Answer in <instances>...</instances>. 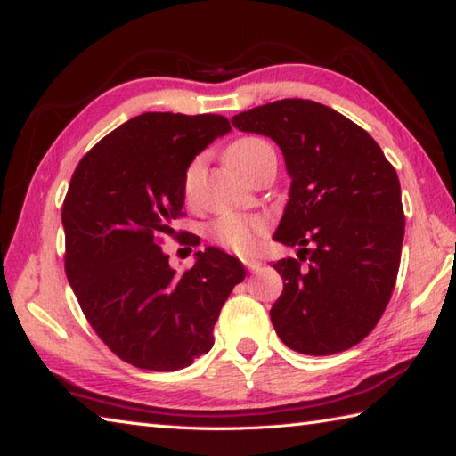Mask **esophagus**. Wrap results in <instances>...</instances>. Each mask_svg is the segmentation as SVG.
<instances>
[{"label": "esophagus", "mask_w": 456, "mask_h": 456, "mask_svg": "<svg viewBox=\"0 0 456 456\" xmlns=\"http://www.w3.org/2000/svg\"><path fill=\"white\" fill-rule=\"evenodd\" d=\"M244 265L250 272H254V270H260V265H262V262L260 260H256V257H244Z\"/></svg>", "instance_id": "34e87169"}]
</instances>
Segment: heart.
<instances>
[{
    "label": "heart",
    "mask_w": 456,
    "mask_h": 456,
    "mask_svg": "<svg viewBox=\"0 0 456 456\" xmlns=\"http://www.w3.org/2000/svg\"><path fill=\"white\" fill-rule=\"evenodd\" d=\"M264 149H270V147L262 139H254V136L240 139L228 147L226 162L232 168H234L238 165H242V162H246L248 159L256 157V154ZM200 167H202L200 159H196L191 162V167L186 168V175H184V192L186 194L192 192L194 180L200 175ZM262 228H264L262 220L244 216V214L226 212L212 222L210 234L220 246L230 248V250H234V252H248L254 246L256 234L257 232H262Z\"/></svg>",
    "instance_id": "b5f03b06"
}]
</instances>
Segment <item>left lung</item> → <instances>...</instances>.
Masks as SVG:
<instances>
[{"mask_svg": "<svg viewBox=\"0 0 456 456\" xmlns=\"http://www.w3.org/2000/svg\"><path fill=\"white\" fill-rule=\"evenodd\" d=\"M232 125L270 136L291 178L273 240L299 250L297 260L273 264L283 280L270 309L276 333L304 355L357 346L381 320L397 280L405 236L397 173L371 134L315 101H273Z\"/></svg>", "mask_w": 456, "mask_h": 456, "instance_id": "8db88e82", "label": "left lung"}]
</instances>
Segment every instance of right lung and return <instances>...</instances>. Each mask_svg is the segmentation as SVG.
Here are the masks:
<instances>
[{"mask_svg": "<svg viewBox=\"0 0 456 456\" xmlns=\"http://www.w3.org/2000/svg\"><path fill=\"white\" fill-rule=\"evenodd\" d=\"M226 133L220 115L142 113L94 144L69 184L67 280L102 343L139 369L176 371L208 354L220 309L246 278L214 246L178 273L159 246L183 216L186 168Z\"/></svg>", "mask_w": 456, "mask_h": 456, "instance_id": "right-lung-1", "label": "right lung"}]
</instances>
